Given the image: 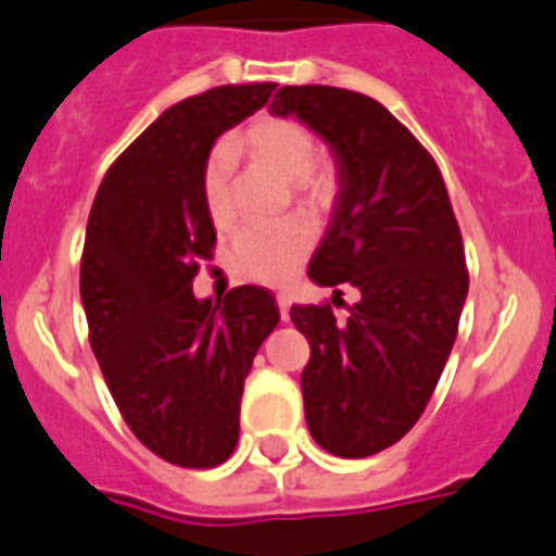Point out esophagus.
Wrapping results in <instances>:
<instances>
[{
  "instance_id": "esophagus-1",
  "label": "esophagus",
  "mask_w": 556,
  "mask_h": 556,
  "mask_svg": "<svg viewBox=\"0 0 556 556\" xmlns=\"http://www.w3.org/2000/svg\"><path fill=\"white\" fill-rule=\"evenodd\" d=\"M277 307H279V316H282V321H288V316H291V296H285V293H279V296H277Z\"/></svg>"
}]
</instances>
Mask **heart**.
<instances>
[{"mask_svg":"<svg viewBox=\"0 0 556 556\" xmlns=\"http://www.w3.org/2000/svg\"><path fill=\"white\" fill-rule=\"evenodd\" d=\"M231 151L243 153L254 164H263L279 178L291 181L299 201L313 212L332 204L338 190L336 167L316 159V137L305 123L291 117H260L231 137ZM231 153L215 151L204 164L201 192L206 215L215 226H229L231 206ZM316 243L311 220L288 218L279 224H251L238 231L231 243V268L254 282L279 285L296 274Z\"/></svg>","mask_w":556,"mask_h":556,"instance_id":"b5f03b06","label":"heart"}]
</instances>
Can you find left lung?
Masks as SVG:
<instances>
[{"label":"left lung","mask_w":556,"mask_h":556,"mask_svg":"<svg viewBox=\"0 0 556 556\" xmlns=\"http://www.w3.org/2000/svg\"><path fill=\"white\" fill-rule=\"evenodd\" d=\"M271 114L330 144L338 195L307 277L361 291L346 321L293 305L311 341L302 371L313 439L341 458L386 451L431 400L467 299L465 243L437 162L378 100L332 86H282Z\"/></svg>","instance_id":"8db88e82"}]
</instances>
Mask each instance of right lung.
Returning a JSON list of instances; mask_svg holds the SVG:
<instances>
[{"instance_id":"1","label":"right lung","mask_w":556,"mask_h":556,"mask_svg":"<svg viewBox=\"0 0 556 556\" xmlns=\"http://www.w3.org/2000/svg\"><path fill=\"white\" fill-rule=\"evenodd\" d=\"M277 84L218 86L170 105L111 164L86 226L80 302L109 392L134 437L178 467H218L240 433L245 375L279 325L271 291L195 299L215 226L201 176L212 144Z\"/></svg>"}]
</instances>
